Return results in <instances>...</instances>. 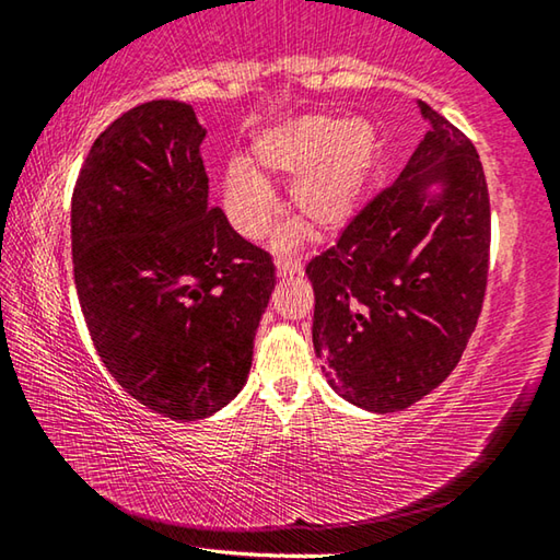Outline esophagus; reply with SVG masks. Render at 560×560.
Listing matches in <instances>:
<instances>
[{
  "label": "esophagus",
  "instance_id": "34e87169",
  "mask_svg": "<svg viewBox=\"0 0 560 560\" xmlns=\"http://www.w3.org/2000/svg\"><path fill=\"white\" fill-rule=\"evenodd\" d=\"M301 261L299 259H277V273L279 277H296V273H301Z\"/></svg>",
  "mask_w": 560,
  "mask_h": 560
}]
</instances>
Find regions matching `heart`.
Instances as JSON below:
<instances>
[{
    "mask_svg": "<svg viewBox=\"0 0 560 560\" xmlns=\"http://www.w3.org/2000/svg\"><path fill=\"white\" fill-rule=\"evenodd\" d=\"M377 136L363 118L306 116L264 130L252 143V165L226 167L222 195L236 230L252 240L267 234L277 197L264 177L292 179L291 210L314 232H334L355 212L358 197L375 163ZM291 232L283 246L291 244Z\"/></svg>",
    "mask_w": 560,
    "mask_h": 560,
    "instance_id": "obj_1",
    "label": "heart"
}]
</instances>
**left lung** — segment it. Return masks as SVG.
Here are the masks:
<instances>
[{
	"instance_id": "obj_1",
	"label": "left lung",
	"mask_w": 560,
	"mask_h": 560,
	"mask_svg": "<svg viewBox=\"0 0 560 560\" xmlns=\"http://www.w3.org/2000/svg\"><path fill=\"white\" fill-rule=\"evenodd\" d=\"M417 108L430 130L400 177L306 267L328 385L377 415L422 400L457 368L487 289L491 212L479 155L428 103Z\"/></svg>"
}]
</instances>
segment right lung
Listing matches in <instances>:
<instances>
[{"mask_svg":"<svg viewBox=\"0 0 560 560\" xmlns=\"http://www.w3.org/2000/svg\"><path fill=\"white\" fill-rule=\"evenodd\" d=\"M189 103L150 101L91 145L71 200L73 283L103 365L140 405L192 422L234 400L273 261L210 207Z\"/></svg>","mask_w":560,"mask_h":560,"instance_id":"obj_1","label":"right lung"}]
</instances>
